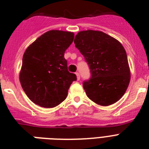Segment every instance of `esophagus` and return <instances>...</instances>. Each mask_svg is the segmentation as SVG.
<instances>
[{
	"mask_svg": "<svg viewBox=\"0 0 149 149\" xmlns=\"http://www.w3.org/2000/svg\"><path fill=\"white\" fill-rule=\"evenodd\" d=\"M76 75H77V81H79V80L81 79V77H80V73H79V72H76Z\"/></svg>",
	"mask_w": 149,
	"mask_h": 149,
	"instance_id": "34e87169",
	"label": "esophagus"
}]
</instances>
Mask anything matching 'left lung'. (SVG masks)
Listing matches in <instances>:
<instances>
[{
	"instance_id": "1",
	"label": "left lung",
	"mask_w": 149,
	"mask_h": 149,
	"mask_svg": "<svg viewBox=\"0 0 149 149\" xmlns=\"http://www.w3.org/2000/svg\"><path fill=\"white\" fill-rule=\"evenodd\" d=\"M74 42L90 69V79L83 83L88 98L101 106L119 101L131 79L122 45L104 33L91 30L79 32Z\"/></svg>"
}]
</instances>
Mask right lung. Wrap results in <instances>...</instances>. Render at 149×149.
<instances>
[{
  "instance_id": "1",
  "label": "right lung",
  "mask_w": 149,
  "mask_h": 149,
  "mask_svg": "<svg viewBox=\"0 0 149 149\" xmlns=\"http://www.w3.org/2000/svg\"><path fill=\"white\" fill-rule=\"evenodd\" d=\"M74 40V33L50 30L26 49L19 79L24 93L36 104L51 108L66 98L74 74L68 71L64 54Z\"/></svg>"
}]
</instances>
